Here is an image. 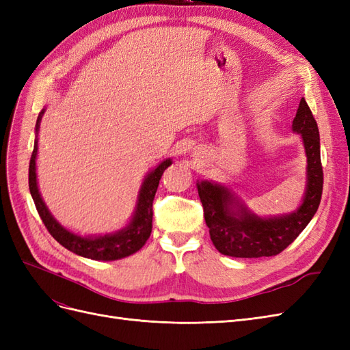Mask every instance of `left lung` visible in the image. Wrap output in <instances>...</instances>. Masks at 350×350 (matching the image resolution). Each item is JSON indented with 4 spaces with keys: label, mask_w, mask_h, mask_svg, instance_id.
Wrapping results in <instances>:
<instances>
[{
    "label": "left lung",
    "mask_w": 350,
    "mask_h": 350,
    "mask_svg": "<svg viewBox=\"0 0 350 350\" xmlns=\"http://www.w3.org/2000/svg\"><path fill=\"white\" fill-rule=\"evenodd\" d=\"M292 130L301 134L306 154V189L302 204L293 213L273 217L254 215L228 187L197 184L210 239L224 256L258 258L278 256L310 224L323 194L320 133L308 103L302 98Z\"/></svg>",
    "instance_id": "obj_1"
}]
</instances>
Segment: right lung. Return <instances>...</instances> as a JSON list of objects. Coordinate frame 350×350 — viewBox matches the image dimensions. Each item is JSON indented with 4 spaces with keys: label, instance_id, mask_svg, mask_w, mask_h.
Returning <instances> with one entry per match:
<instances>
[{
    "label": "right lung",
    "instance_id": "obj_1",
    "mask_svg": "<svg viewBox=\"0 0 350 350\" xmlns=\"http://www.w3.org/2000/svg\"><path fill=\"white\" fill-rule=\"evenodd\" d=\"M45 109L38 116L36 121V134L39 131V124ZM36 154H38V137L33 146V153L29 163V189L31 198L35 201L38 213L46 226L49 234L58 241L62 247L68 251L77 254V256L86 257L98 261H112L129 257L131 254L139 251L146 241L152 234V221H153V198L157 191L159 181L165 172V169L172 165L171 159H166L162 163H159L152 172L146 175L143 185L139 193V200L134 216L131 221L124 229L115 232V234L100 235V237H80L72 234L64 226H61L58 221L51 215V211L45 206L44 200L40 197L38 181H36Z\"/></svg>",
    "mask_w": 350,
    "mask_h": 350
}]
</instances>
